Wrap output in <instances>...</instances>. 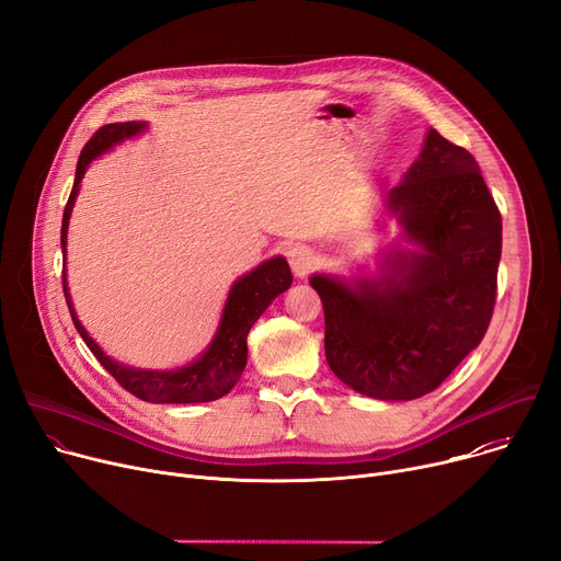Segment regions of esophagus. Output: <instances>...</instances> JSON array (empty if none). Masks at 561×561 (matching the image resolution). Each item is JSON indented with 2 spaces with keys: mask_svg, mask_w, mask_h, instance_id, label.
<instances>
[{
  "mask_svg": "<svg viewBox=\"0 0 561 561\" xmlns=\"http://www.w3.org/2000/svg\"><path fill=\"white\" fill-rule=\"evenodd\" d=\"M286 256H288L290 271H293V275L297 279H305L311 273L313 264H316V256H313V252L307 245H293V248H288Z\"/></svg>",
  "mask_w": 561,
  "mask_h": 561,
  "instance_id": "obj_1",
  "label": "esophagus"
}]
</instances>
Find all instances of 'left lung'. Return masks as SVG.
I'll return each mask as SVG.
<instances>
[{"label": "left lung", "mask_w": 561, "mask_h": 561, "mask_svg": "<svg viewBox=\"0 0 561 561\" xmlns=\"http://www.w3.org/2000/svg\"><path fill=\"white\" fill-rule=\"evenodd\" d=\"M405 245L377 275L316 273L324 354L352 390L383 401L433 392L490 327L501 261V211L476 160L428 130L420 158L386 194Z\"/></svg>", "instance_id": "1"}]
</instances>
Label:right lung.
<instances>
[{
  "label": "right lung",
  "instance_id": "obj_1",
  "mask_svg": "<svg viewBox=\"0 0 561 561\" xmlns=\"http://www.w3.org/2000/svg\"><path fill=\"white\" fill-rule=\"evenodd\" d=\"M146 128H148L146 122L107 124L99 128L94 137L85 144L77 164V178H73L69 201L62 211L60 248H62L65 264H67L69 216L81 192V180L88 167L92 164V160L112 151L117 144L141 135ZM290 282H293V275L288 268V261L284 256H273L264 261V264H259L256 268H252L250 273H245L232 284L214 339L196 360L173 369H141V367L124 365L115 358H110L90 339L88 329L81 324L77 309H73L69 286H67V271H62V290H65V300H67L73 327L79 329L81 339L85 341L90 352L99 358V363L110 371V375L119 381L122 388L151 403H205V401L226 397L243 375V367L248 360V331L259 320V316L271 307L275 297L290 288Z\"/></svg>",
  "mask_w": 561,
  "mask_h": 561
}]
</instances>
